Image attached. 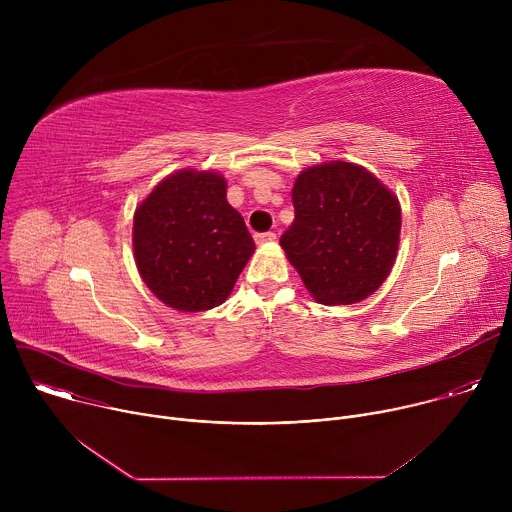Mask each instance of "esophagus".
Segmentation results:
<instances>
[{
	"label": "esophagus",
	"mask_w": 512,
	"mask_h": 512,
	"mask_svg": "<svg viewBox=\"0 0 512 512\" xmlns=\"http://www.w3.org/2000/svg\"><path fill=\"white\" fill-rule=\"evenodd\" d=\"M275 239V233L273 231H267V233H255V241L261 245V243H267V241H273Z\"/></svg>",
	"instance_id": "34e87169"
}]
</instances>
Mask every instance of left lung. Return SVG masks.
Wrapping results in <instances>:
<instances>
[{"mask_svg":"<svg viewBox=\"0 0 512 512\" xmlns=\"http://www.w3.org/2000/svg\"><path fill=\"white\" fill-rule=\"evenodd\" d=\"M291 200L296 218L279 243L314 300L348 306L369 298L395 263L397 198L364 168L332 162L302 172Z\"/></svg>","mask_w":512,"mask_h":512,"instance_id":"obj_1","label":"left lung"}]
</instances>
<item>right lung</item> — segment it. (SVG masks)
I'll return each instance as SVG.
<instances>
[{"instance_id":"add662e5","label":"right lung","mask_w":512,"mask_h":512,"mask_svg":"<svg viewBox=\"0 0 512 512\" xmlns=\"http://www.w3.org/2000/svg\"><path fill=\"white\" fill-rule=\"evenodd\" d=\"M137 269L156 298L182 312L221 306L255 251L243 216L214 172L182 170L135 210Z\"/></svg>"}]
</instances>
